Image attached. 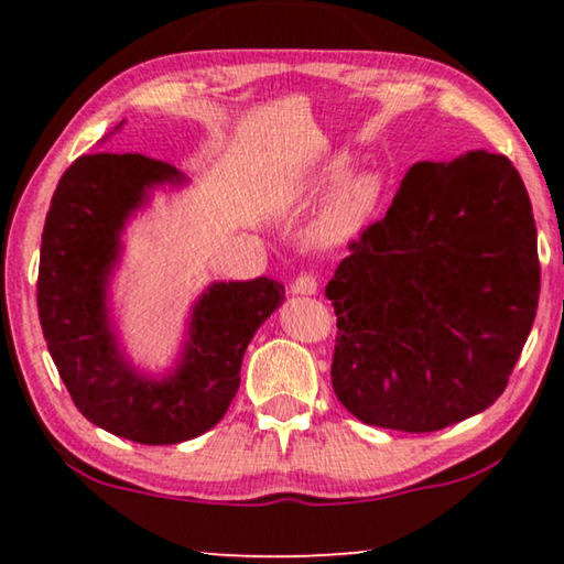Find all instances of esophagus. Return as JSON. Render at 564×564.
<instances>
[{"mask_svg":"<svg viewBox=\"0 0 564 564\" xmlns=\"http://www.w3.org/2000/svg\"><path fill=\"white\" fill-rule=\"evenodd\" d=\"M291 291L295 295H313L318 291V279L313 273H301L295 275V281L291 283Z\"/></svg>","mask_w":564,"mask_h":564,"instance_id":"34e87169","label":"esophagus"}]
</instances>
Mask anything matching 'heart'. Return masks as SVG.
<instances>
[{"mask_svg":"<svg viewBox=\"0 0 564 564\" xmlns=\"http://www.w3.org/2000/svg\"><path fill=\"white\" fill-rule=\"evenodd\" d=\"M346 174V161H336L326 171V184H336V181ZM380 184L376 176H356L350 178L346 186L338 191L336 204H333L330 212V231L333 234H346L350 228H356L362 216L370 212V206L376 204Z\"/></svg>","mask_w":564,"mask_h":564,"instance_id":"1","label":"heart"}]
</instances>
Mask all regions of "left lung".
<instances>
[{
    "label": "left lung",
    "mask_w": 564,
    "mask_h": 564,
    "mask_svg": "<svg viewBox=\"0 0 564 564\" xmlns=\"http://www.w3.org/2000/svg\"><path fill=\"white\" fill-rule=\"evenodd\" d=\"M326 295L330 380L362 423L433 433L508 388L540 299L538 228L508 156L415 164Z\"/></svg>",
    "instance_id": "8db88e82"
}]
</instances>
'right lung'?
I'll return each mask as SVG.
<instances>
[{
	"label": "right lung",
	"instance_id": "obj_1",
	"mask_svg": "<svg viewBox=\"0 0 564 564\" xmlns=\"http://www.w3.org/2000/svg\"><path fill=\"white\" fill-rule=\"evenodd\" d=\"M178 178L144 154L79 156L56 184L42 234L36 305L54 366L84 417L144 445L191 441L226 415L248 343L285 299L271 279L216 283L196 305L174 376L151 383L121 360L104 311L119 234L147 188Z\"/></svg>",
	"mask_w": 564,
	"mask_h": 564
}]
</instances>
